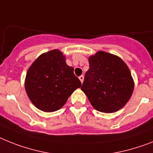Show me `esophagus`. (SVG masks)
I'll return each mask as SVG.
<instances>
[{"label": "esophagus", "instance_id": "obj_1", "mask_svg": "<svg viewBox=\"0 0 153 153\" xmlns=\"http://www.w3.org/2000/svg\"><path fill=\"white\" fill-rule=\"evenodd\" d=\"M79 80L81 81V82L82 83L83 81H84V76H83V75H81V76H79Z\"/></svg>", "mask_w": 153, "mask_h": 153}]
</instances>
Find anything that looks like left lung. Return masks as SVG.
Here are the masks:
<instances>
[{
  "instance_id": "8db88e82",
  "label": "left lung",
  "mask_w": 153,
  "mask_h": 153,
  "mask_svg": "<svg viewBox=\"0 0 153 153\" xmlns=\"http://www.w3.org/2000/svg\"><path fill=\"white\" fill-rule=\"evenodd\" d=\"M89 69L81 89L92 106L102 113H114L131 97L134 82L128 65L116 55L98 51L88 57Z\"/></svg>"
}]
</instances>
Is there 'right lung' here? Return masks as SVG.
Here are the masks:
<instances>
[{"label": "right lung", "mask_w": 153, "mask_h": 153, "mask_svg": "<svg viewBox=\"0 0 153 153\" xmlns=\"http://www.w3.org/2000/svg\"><path fill=\"white\" fill-rule=\"evenodd\" d=\"M65 58L61 51L52 50L39 56L27 71L25 92L33 104L42 111L60 110L73 92L82 86Z\"/></svg>", "instance_id": "right-lung-1"}]
</instances>
